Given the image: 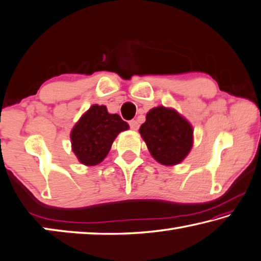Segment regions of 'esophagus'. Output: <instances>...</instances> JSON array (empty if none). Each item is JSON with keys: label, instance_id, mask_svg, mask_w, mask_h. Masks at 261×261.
<instances>
[{"label": "esophagus", "instance_id": "1", "mask_svg": "<svg viewBox=\"0 0 261 261\" xmlns=\"http://www.w3.org/2000/svg\"><path fill=\"white\" fill-rule=\"evenodd\" d=\"M129 126H130V128L133 130H138L139 129V122L136 121V120H132V121H129Z\"/></svg>", "mask_w": 261, "mask_h": 261}]
</instances>
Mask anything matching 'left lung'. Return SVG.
<instances>
[{
  "instance_id": "left-lung-1",
  "label": "left lung",
  "mask_w": 261,
  "mask_h": 261,
  "mask_svg": "<svg viewBox=\"0 0 261 261\" xmlns=\"http://www.w3.org/2000/svg\"><path fill=\"white\" fill-rule=\"evenodd\" d=\"M139 132L151 156L165 166L181 163L193 147V127L171 108L149 110Z\"/></svg>"
}]
</instances>
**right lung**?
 I'll list each match as a JSON object with an SVG mask.
<instances>
[{"mask_svg":"<svg viewBox=\"0 0 261 261\" xmlns=\"http://www.w3.org/2000/svg\"><path fill=\"white\" fill-rule=\"evenodd\" d=\"M128 128L129 126L120 115L109 113L105 105L93 104L72 127L71 150L80 163L97 165L108 156L118 134Z\"/></svg>","mask_w":261,"mask_h":261,"instance_id":"obj_1","label":"right lung"}]
</instances>
